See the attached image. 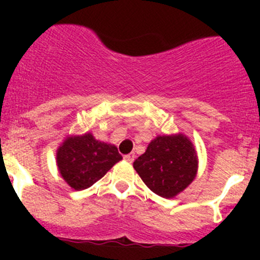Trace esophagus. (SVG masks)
<instances>
[{
	"label": "esophagus",
	"mask_w": 260,
	"mask_h": 260,
	"mask_svg": "<svg viewBox=\"0 0 260 260\" xmlns=\"http://www.w3.org/2000/svg\"><path fill=\"white\" fill-rule=\"evenodd\" d=\"M123 158H125V161L133 162V161H134V158H135V153L132 152V153H128V155H125V156H123Z\"/></svg>",
	"instance_id": "34e87169"
}]
</instances>
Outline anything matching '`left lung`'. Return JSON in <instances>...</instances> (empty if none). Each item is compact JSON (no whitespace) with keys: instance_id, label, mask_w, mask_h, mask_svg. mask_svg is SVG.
<instances>
[{"instance_id":"left-lung-1","label":"left lung","mask_w":260,"mask_h":260,"mask_svg":"<svg viewBox=\"0 0 260 260\" xmlns=\"http://www.w3.org/2000/svg\"><path fill=\"white\" fill-rule=\"evenodd\" d=\"M133 165L155 194L169 199L194 181L198 171V156L185 135H158Z\"/></svg>"}]
</instances>
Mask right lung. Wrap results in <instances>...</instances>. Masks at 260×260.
Returning a JSON list of instances; mask_svg holds the SVG:
<instances>
[{"label": "right lung", "instance_id": "obj_1", "mask_svg": "<svg viewBox=\"0 0 260 260\" xmlns=\"http://www.w3.org/2000/svg\"><path fill=\"white\" fill-rule=\"evenodd\" d=\"M57 167L69 186L88 189L122 160L117 147L99 142L92 134L68 137L57 150Z\"/></svg>", "mask_w": 260, "mask_h": 260}]
</instances>
